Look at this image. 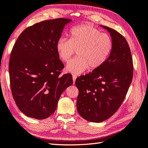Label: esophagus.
<instances>
[{"instance_id": "obj_1", "label": "esophagus", "mask_w": 148, "mask_h": 148, "mask_svg": "<svg viewBox=\"0 0 148 148\" xmlns=\"http://www.w3.org/2000/svg\"><path fill=\"white\" fill-rule=\"evenodd\" d=\"M76 77H77V76H76V75L72 74V79H73V83H74V84L75 83V81H76Z\"/></svg>"}]
</instances>
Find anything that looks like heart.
I'll return each instance as SVG.
<instances>
[{"label":"heart","mask_w":148,"mask_h":148,"mask_svg":"<svg viewBox=\"0 0 148 148\" xmlns=\"http://www.w3.org/2000/svg\"><path fill=\"white\" fill-rule=\"evenodd\" d=\"M113 49L110 35L101 33L93 25L83 24L72 28L70 39L60 38L56 43V51L60 59L68 62L77 50V56L69 62L67 70L76 74L88 67L95 70L108 59Z\"/></svg>","instance_id":"obj_1"}]
</instances>
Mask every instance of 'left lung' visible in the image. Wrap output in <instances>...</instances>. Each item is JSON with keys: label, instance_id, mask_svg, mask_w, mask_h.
Masks as SVG:
<instances>
[{"label": "left lung", "instance_id": "1", "mask_svg": "<svg viewBox=\"0 0 148 148\" xmlns=\"http://www.w3.org/2000/svg\"><path fill=\"white\" fill-rule=\"evenodd\" d=\"M110 34L113 49L104 64L76 80L79 90L77 109L84 119L101 123L122 105L132 83L134 65L126 40L119 32L102 26Z\"/></svg>", "mask_w": 148, "mask_h": 148}]
</instances>
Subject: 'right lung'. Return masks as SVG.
I'll return each instance as SVG.
<instances>
[{
    "label": "right lung",
    "mask_w": 148,
    "mask_h": 148,
    "mask_svg": "<svg viewBox=\"0 0 148 148\" xmlns=\"http://www.w3.org/2000/svg\"><path fill=\"white\" fill-rule=\"evenodd\" d=\"M71 19L43 20L26 28L11 51V90L18 109L27 117L43 119L56 110L62 92L72 85V74L61 76L64 65L56 43Z\"/></svg>",
    "instance_id": "1"
}]
</instances>
